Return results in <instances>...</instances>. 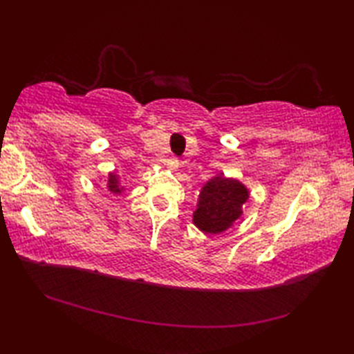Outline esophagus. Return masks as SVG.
I'll use <instances>...</instances> for the list:
<instances>
[{
    "mask_svg": "<svg viewBox=\"0 0 354 354\" xmlns=\"http://www.w3.org/2000/svg\"><path fill=\"white\" fill-rule=\"evenodd\" d=\"M165 165L169 167L170 170H176L179 167V160H178V158H170V159L165 160Z\"/></svg>",
    "mask_w": 354,
    "mask_h": 354,
    "instance_id": "1",
    "label": "esophagus"
}]
</instances>
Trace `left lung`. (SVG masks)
<instances>
[{
    "mask_svg": "<svg viewBox=\"0 0 354 354\" xmlns=\"http://www.w3.org/2000/svg\"><path fill=\"white\" fill-rule=\"evenodd\" d=\"M248 189L223 173L203 185L198 205L194 212V223L206 234H220L231 227L242 215V206L248 200Z\"/></svg>",
    "mask_w": 354,
    "mask_h": 354,
    "instance_id": "left-lung-1",
    "label": "left lung"
}]
</instances>
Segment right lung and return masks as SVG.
Listing matches in <instances>:
<instances>
[{
	"label": "right lung",
	"mask_w": 354,
	"mask_h": 354,
	"mask_svg": "<svg viewBox=\"0 0 354 354\" xmlns=\"http://www.w3.org/2000/svg\"><path fill=\"white\" fill-rule=\"evenodd\" d=\"M107 190H109L113 195L122 194L123 187H120V181H118V176L115 175V173H109V178H107Z\"/></svg>",
	"instance_id": "1"
}]
</instances>
